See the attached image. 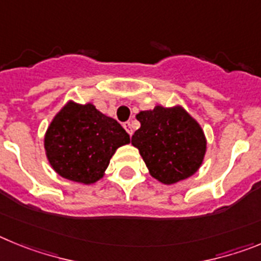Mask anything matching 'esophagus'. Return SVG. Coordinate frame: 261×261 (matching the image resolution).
Returning <instances> with one entry per match:
<instances>
[{"instance_id":"1","label":"esophagus","mask_w":261,"mask_h":261,"mask_svg":"<svg viewBox=\"0 0 261 261\" xmlns=\"http://www.w3.org/2000/svg\"><path fill=\"white\" fill-rule=\"evenodd\" d=\"M124 128H125V130L128 132L129 136L133 135V129H132V124L129 123V121H126V123H124Z\"/></svg>"}]
</instances>
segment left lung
Wrapping results in <instances>:
<instances>
[{
	"label": "left lung",
	"mask_w": 261,
	"mask_h": 261,
	"mask_svg": "<svg viewBox=\"0 0 261 261\" xmlns=\"http://www.w3.org/2000/svg\"><path fill=\"white\" fill-rule=\"evenodd\" d=\"M141 128L132 136L151 176L174 184L195 174L206 150L201 126L181 107L156 106L137 115Z\"/></svg>",
	"instance_id": "8db88e82"
}]
</instances>
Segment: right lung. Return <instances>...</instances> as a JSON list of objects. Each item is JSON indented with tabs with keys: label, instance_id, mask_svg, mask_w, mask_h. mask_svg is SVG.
Wrapping results in <instances>:
<instances>
[{
	"label": "right lung",
	"instance_id": "1",
	"mask_svg": "<svg viewBox=\"0 0 261 261\" xmlns=\"http://www.w3.org/2000/svg\"><path fill=\"white\" fill-rule=\"evenodd\" d=\"M125 129L93 105L69 102L52 120L44 138L48 161L60 176L95 183L119 146L129 144Z\"/></svg>",
	"mask_w": 261,
	"mask_h": 261
}]
</instances>
